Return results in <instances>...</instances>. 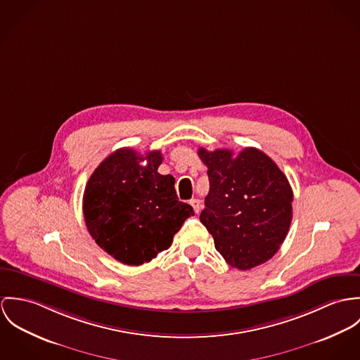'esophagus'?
Wrapping results in <instances>:
<instances>
[{"label": "esophagus", "instance_id": "esophagus-1", "mask_svg": "<svg viewBox=\"0 0 360 360\" xmlns=\"http://www.w3.org/2000/svg\"><path fill=\"white\" fill-rule=\"evenodd\" d=\"M189 202H191V205L193 207L195 212H196V214H199L200 210H201V201H200L199 199H192Z\"/></svg>", "mask_w": 360, "mask_h": 360}]
</instances>
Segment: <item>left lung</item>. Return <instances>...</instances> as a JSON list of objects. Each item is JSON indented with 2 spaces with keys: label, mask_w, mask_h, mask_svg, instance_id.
Wrapping results in <instances>:
<instances>
[{
  "label": "left lung",
  "mask_w": 360,
  "mask_h": 360,
  "mask_svg": "<svg viewBox=\"0 0 360 360\" xmlns=\"http://www.w3.org/2000/svg\"><path fill=\"white\" fill-rule=\"evenodd\" d=\"M207 165L210 192L201 224L217 251L240 271L271 259L284 241L292 218V191L275 161L255 148L235 158L232 150H198Z\"/></svg>",
  "instance_id": "1"
}]
</instances>
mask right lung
<instances>
[{"instance_id":"add662e5","label":"right lung","mask_w":360,"mask_h":360,"mask_svg":"<svg viewBox=\"0 0 360 360\" xmlns=\"http://www.w3.org/2000/svg\"><path fill=\"white\" fill-rule=\"evenodd\" d=\"M147 161L146 165L141 162ZM160 150L141 156L121 148L89 176L82 211L95 243L125 265H142L167 250L191 215L192 205L178 200L172 175H161Z\"/></svg>"}]
</instances>
